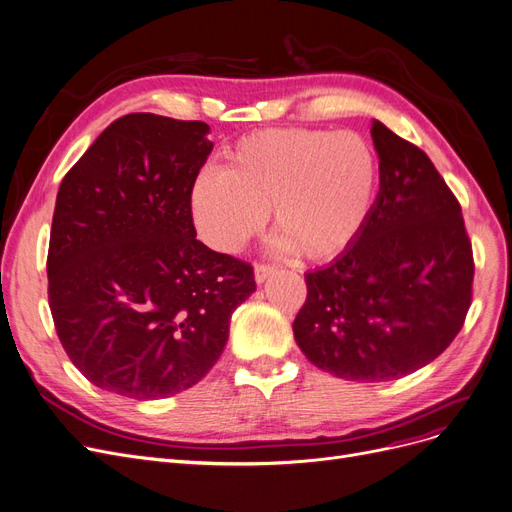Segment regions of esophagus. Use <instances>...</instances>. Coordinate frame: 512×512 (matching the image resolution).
I'll return each mask as SVG.
<instances>
[{"mask_svg":"<svg viewBox=\"0 0 512 512\" xmlns=\"http://www.w3.org/2000/svg\"><path fill=\"white\" fill-rule=\"evenodd\" d=\"M275 271H277V266H275V264H256V266H254V277H256V283H264V281L269 279Z\"/></svg>","mask_w":512,"mask_h":512,"instance_id":"1","label":"esophagus"}]
</instances>
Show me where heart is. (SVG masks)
<instances>
[{"label":"heart","mask_w":512,"mask_h":512,"mask_svg":"<svg viewBox=\"0 0 512 512\" xmlns=\"http://www.w3.org/2000/svg\"><path fill=\"white\" fill-rule=\"evenodd\" d=\"M377 189L379 160L362 135L266 129L243 137L225 170L204 168L189 204L200 237L218 252H239L273 210L281 248L329 260L367 227Z\"/></svg>","instance_id":"obj_1"}]
</instances>
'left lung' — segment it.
I'll list each match as a JSON object with an SVG mask.
<instances>
[{
	"label": "left lung",
	"instance_id": "8db88e82",
	"mask_svg": "<svg viewBox=\"0 0 512 512\" xmlns=\"http://www.w3.org/2000/svg\"><path fill=\"white\" fill-rule=\"evenodd\" d=\"M371 137L379 193L369 223L304 275L294 321L314 367L360 383L400 379L440 356L465 325L475 275L460 204L429 156L379 120Z\"/></svg>",
	"mask_w": 512,
	"mask_h": 512
}]
</instances>
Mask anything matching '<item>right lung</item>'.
Returning a JSON list of instances; mask_svg holds the SVG:
<instances>
[{
    "instance_id": "right-lung-1",
    "label": "right lung",
    "mask_w": 512,
    "mask_h": 512,
    "mask_svg": "<svg viewBox=\"0 0 512 512\" xmlns=\"http://www.w3.org/2000/svg\"><path fill=\"white\" fill-rule=\"evenodd\" d=\"M202 120L120 116L58 189L47 298L72 364L97 387L158 400L221 358L254 269L196 239L191 187L212 152Z\"/></svg>"
}]
</instances>
